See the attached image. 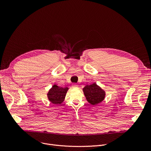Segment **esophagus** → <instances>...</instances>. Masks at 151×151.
Segmentation results:
<instances>
[{"mask_svg": "<svg viewBox=\"0 0 151 151\" xmlns=\"http://www.w3.org/2000/svg\"><path fill=\"white\" fill-rule=\"evenodd\" d=\"M73 87L74 88H77L78 87V85L76 84H73Z\"/></svg>", "mask_w": 151, "mask_h": 151, "instance_id": "obj_1", "label": "esophagus"}]
</instances>
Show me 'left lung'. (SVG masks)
I'll return each mask as SVG.
<instances>
[{
  "instance_id": "8db88e82",
  "label": "left lung",
  "mask_w": 151,
  "mask_h": 151,
  "mask_svg": "<svg viewBox=\"0 0 151 151\" xmlns=\"http://www.w3.org/2000/svg\"><path fill=\"white\" fill-rule=\"evenodd\" d=\"M87 101L92 105H97L105 97V92L96 83L87 85L83 89Z\"/></svg>"
}]
</instances>
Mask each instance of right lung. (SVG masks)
I'll list each match as a JSON object with an SVG mask.
<instances>
[{
	"instance_id": "add662e5",
	"label": "right lung",
	"mask_w": 151,
	"mask_h": 151,
	"mask_svg": "<svg viewBox=\"0 0 151 151\" xmlns=\"http://www.w3.org/2000/svg\"><path fill=\"white\" fill-rule=\"evenodd\" d=\"M68 90L67 87L62 88L56 84L52 86L50 89L47 96L50 101L55 105H59L64 101L66 93Z\"/></svg>"
}]
</instances>
